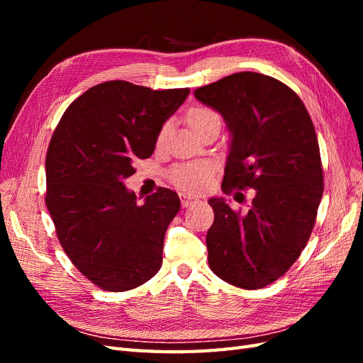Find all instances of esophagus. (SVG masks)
Masks as SVG:
<instances>
[{
  "label": "esophagus",
  "mask_w": 363,
  "mask_h": 363,
  "mask_svg": "<svg viewBox=\"0 0 363 363\" xmlns=\"http://www.w3.org/2000/svg\"><path fill=\"white\" fill-rule=\"evenodd\" d=\"M180 201H182L183 207H189L195 203H199V199H194V196L186 195V194H180Z\"/></svg>",
  "instance_id": "obj_1"
}]
</instances>
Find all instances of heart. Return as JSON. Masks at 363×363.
<instances>
[{"mask_svg":"<svg viewBox=\"0 0 363 363\" xmlns=\"http://www.w3.org/2000/svg\"><path fill=\"white\" fill-rule=\"evenodd\" d=\"M219 116L215 111L204 106H195L188 112V123L194 131H199L204 125L216 123ZM169 123H164L159 130L157 145H162L168 136ZM171 182L177 186L180 191L189 194H200L207 189L208 183L212 179V169L207 163H188L175 167L169 174Z\"/></svg>","mask_w":363,"mask_h":363,"instance_id":"obj_1","label":"heart"}]
</instances>
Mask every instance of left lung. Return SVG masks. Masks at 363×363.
<instances>
[{
	"instance_id": "8db88e82",
	"label": "left lung",
	"mask_w": 363,
	"mask_h": 363,
	"mask_svg": "<svg viewBox=\"0 0 363 363\" xmlns=\"http://www.w3.org/2000/svg\"><path fill=\"white\" fill-rule=\"evenodd\" d=\"M224 118L232 135L223 191L252 188L240 215L224 199H211L215 221L206 244L219 279L242 289L276 281L298 259L323 199L320 145L300 96L259 72H236L194 91Z\"/></svg>"
}]
</instances>
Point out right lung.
<instances>
[{
  "instance_id": "add662e5",
  "label": "right lung",
  "mask_w": 363,
  "mask_h": 363,
  "mask_svg": "<svg viewBox=\"0 0 363 363\" xmlns=\"http://www.w3.org/2000/svg\"><path fill=\"white\" fill-rule=\"evenodd\" d=\"M188 95V87L152 91L106 82L71 103L54 130L45 203L62 248L98 288L133 289L162 267L179 195L159 188L139 206L124 180L136 172V159L152 155L159 130Z\"/></svg>"
}]
</instances>
